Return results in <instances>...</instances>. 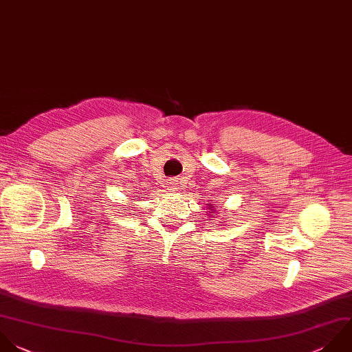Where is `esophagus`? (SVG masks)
<instances>
[{
	"mask_svg": "<svg viewBox=\"0 0 352 352\" xmlns=\"http://www.w3.org/2000/svg\"><path fill=\"white\" fill-rule=\"evenodd\" d=\"M166 187H168V190H169L170 192H176V191H179V188H180V186H179L177 180H169Z\"/></svg>",
	"mask_w": 352,
	"mask_h": 352,
	"instance_id": "1",
	"label": "esophagus"
}]
</instances>
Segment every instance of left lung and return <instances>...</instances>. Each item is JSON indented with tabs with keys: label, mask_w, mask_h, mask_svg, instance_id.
Segmentation results:
<instances>
[{
	"label": "left lung",
	"mask_w": 352,
	"mask_h": 352,
	"mask_svg": "<svg viewBox=\"0 0 352 352\" xmlns=\"http://www.w3.org/2000/svg\"><path fill=\"white\" fill-rule=\"evenodd\" d=\"M206 205H208V208H206V209L209 210V214H212V213H214V212H216V208H214V205H213V204H206ZM212 216H213V214H212ZM210 220H212V219H210Z\"/></svg>",
	"instance_id": "obj_1"
}]
</instances>
